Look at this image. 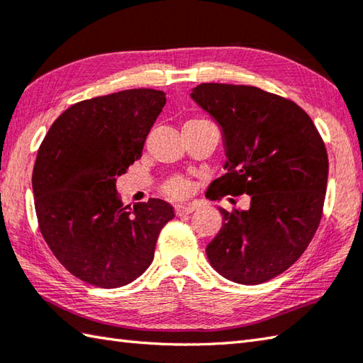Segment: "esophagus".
I'll list each match as a JSON object with an SVG mask.
<instances>
[{
	"instance_id": "obj_1",
	"label": "esophagus",
	"mask_w": 363,
	"mask_h": 363,
	"mask_svg": "<svg viewBox=\"0 0 363 363\" xmlns=\"http://www.w3.org/2000/svg\"><path fill=\"white\" fill-rule=\"evenodd\" d=\"M195 209H196L195 204H179V206H176V208H174L176 216H179V217L189 216V214H191V212H194Z\"/></svg>"
}]
</instances>
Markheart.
Segmentation results:
<instances>
[{"label": "heart", "instance_id": "1", "mask_svg": "<svg viewBox=\"0 0 363 363\" xmlns=\"http://www.w3.org/2000/svg\"><path fill=\"white\" fill-rule=\"evenodd\" d=\"M198 121H203V119L189 121V123H186V124H194V123H198ZM163 191H165L168 196L174 198V200H181V198L186 196L190 191V182L186 179V177H181V176L172 177V179H168L165 182V186H163Z\"/></svg>", "mask_w": 363, "mask_h": 363}]
</instances>
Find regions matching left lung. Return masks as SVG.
<instances>
[{
	"instance_id": "obj_1",
	"label": "left lung",
	"mask_w": 363,
	"mask_h": 363,
	"mask_svg": "<svg viewBox=\"0 0 363 363\" xmlns=\"http://www.w3.org/2000/svg\"><path fill=\"white\" fill-rule=\"evenodd\" d=\"M190 97L223 135L226 173L206 196L250 195V208L220 209L223 225L206 247L211 266L240 285L285 272L321 222L329 159L313 121L299 105L245 84L201 83Z\"/></svg>"
}]
</instances>
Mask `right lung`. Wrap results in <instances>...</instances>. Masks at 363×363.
<instances>
[{"label": "right lung", "mask_w": 363, "mask_h": 363, "mask_svg": "<svg viewBox=\"0 0 363 363\" xmlns=\"http://www.w3.org/2000/svg\"><path fill=\"white\" fill-rule=\"evenodd\" d=\"M165 92L125 89L82 101L47 132L33 169L35 214L50 250L77 279L119 288L154 259L159 233L174 217L159 198L124 206L116 177L141 157Z\"/></svg>", "instance_id": "add662e5"}]
</instances>
